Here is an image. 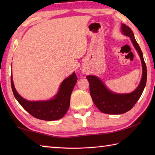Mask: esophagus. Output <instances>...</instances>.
<instances>
[{
	"label": "esophagus",
	"instance_id": "1",
	"mask_svg": "<svg viewBox=\"0 0 155 155\" xmlns=\"http://www.w3.org/2000/svg\"><path fill=\"white\" fill-rule=\"evenodd\" d=\"M83 74H85V73H86L85 71H83Z\"/></svg>",
	"mask_w": 155,
	"mask_h": 155
}]
</instances>
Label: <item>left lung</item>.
<instances>
[{
  "label": "left lung",
  "mask_w": 155,
  "mask_h": 155,
  "mask_svg": "<svg viewBox=\"0 0 155 155\" xmlns=\"http://www.w3.org/2000/svg\"><path fill=\"white\" fill-rule=\"evenodd\" d=\"M123 35L129 37L130 40L140 57L142 65V77L137 87L128 94H117L110 91L98 77L87 76L90 83V91L92 101L100 111L107 114H122L133 108L143 93L147 80L146 65L140 46L135 40L134 34L130 27L121 25Z\"/></svg>",
  "instance_id": "8db88e82"
}]
</instances>
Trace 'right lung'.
Listing matches in <instances>:
<instances>
[{
  "mask_svg": "<svg viewBox=\"0 0 155 155\" xmlns=\"http://www.w3.org/2000/svg\"><path fill=\"white\" fill-rule=\"evenodd\" d=\"M77 81L75 73L62 81L58 92L53 98L48 101H31L22 98L14 87L12 74L11 75V85L15 99L26 111L36 118L52 121L62 118L70 107V96Z\"/></svg>",
  "mask_w": 155,
  "mask_h": 155,
  "instance_id": "1",
  "label": "right lung"
}]
</instances>
